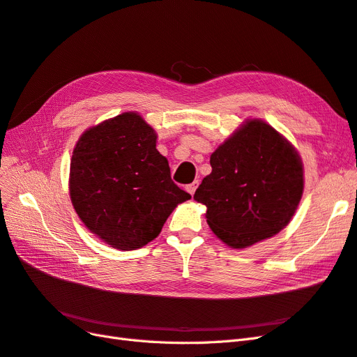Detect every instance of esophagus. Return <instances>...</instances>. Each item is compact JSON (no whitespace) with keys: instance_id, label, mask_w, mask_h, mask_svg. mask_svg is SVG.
Wrapping results in <instances>:
<instances>
[{"instance_id":"esophagus-1","label":"esophagus","mask_w":357,"mask_h":357,"mask_svg":"<svg viewBox=\"0 0 357 357\" xmlns=\"http://www.w3.org/2000/svg\"><path fill=\"white\" fill-rule=\"evenodd\" d=\"M197 188H198V181H193V183H190V185H188V192L190 193V195H193V193H195V190H197Z\"/></svg>"}]
</instances>
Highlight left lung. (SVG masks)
Segmentation results:
<instances>
[{
    "label": "left lung",
    "mask_w": 357,
    "mask_h": 357,
    "mask_svg": "<svg viewBox=\"0 0 357 357\" xmlns=\"http://www.w3.org/2000/svg\"><path fill=\"white\" fill-rule=\"evenodd\" d=\"M210 165L193 199L207 207V223L225 244L245 248L290 222L304 190V168L271 125L247 121L215 149Z\"/></svg>",
    "instance_id": "left-lung-1"
}]
</instances>
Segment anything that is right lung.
Here are the masks:
<instances>
[{
	"instance_id": "obj_1",
	"label": "right lung",
	"mask_w": 357,
	"mask_h": 357,
	"mask_svg": "<svg viewBox=\"0 0 357 357\" xmlns=\"http://www.w3.org/2000/svg\"><path fill=\"white\" fill-rule=\"evenodd\" d=\"M70 197L86 228L119 250L155 240L172 210L190 198L171 180L155 129L132 112L82 134L73 150Z\"/></svg>"
}]
</instances>
